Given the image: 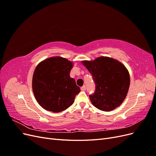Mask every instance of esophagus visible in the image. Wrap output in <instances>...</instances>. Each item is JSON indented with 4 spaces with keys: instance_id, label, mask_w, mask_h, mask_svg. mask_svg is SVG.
I'll return each instance as SVG.
<instances>
[{
    "instance_id": "34e87169",
    "label": "esophagus",
    "mask_w": 156,
    "mask_h": 156,
    "mask_svg": "<svg viewBox=\"0 0 156 156\" xmlns=\"http://www.w3.org/2000/svg\"><path fill=\"white\" fill-rule=\"evenodd\" d=\"M81 90L82 91H84L86 90V86L85 85H83L81 88Z\"/></svg>"
}]
</instances>
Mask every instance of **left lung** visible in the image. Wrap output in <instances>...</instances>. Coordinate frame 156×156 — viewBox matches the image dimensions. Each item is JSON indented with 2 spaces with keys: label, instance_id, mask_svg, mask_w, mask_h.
<instances>
[{
  "label": "left lung",
  "instance_id": "obj_1",
  "mask_svg": "<svg viewBox=\"0 0 156 156\" xmlns=\"http://www.w3.org/2000/svg\"><path fill=\"white\" fill-rule=\"evenodd\" d=\"M92 75L96 90L90 99L93 105L103 111L119 107L128 92L130 77L128 71L119 61L100 56L92 61H82Z\"/></svg>",
  "mask_w": 156,
  "mask_h": 156
}]
</instances>
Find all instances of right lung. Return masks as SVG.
<instances>
[{"mask_svg":"<svg viewBox=\"0 0 156 156\" xmlns=\"http://www.w3.org/2000/svg\"><path fill=\"white\" fill-rule=\"evenodd\" d=\"M73 64L66 58L55 56L37 66L32 77V90L36 101L44 109L59 112L73 104L81 89L71 78Z\"/></svg>","mask_w":156,"mask_h":156,"instance_id":"1","label":"right lung"}]
</instances>
